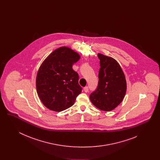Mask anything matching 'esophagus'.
I'll return each instance as SVG.
<instances>
[{
  "instance_id": "esophagus-1",
  "label": "esophagus",
  "mask_w": 160,
  "mask_h": 160,
  "mask_svg": "<svg viewBox=\"0 0 160 160\" xmlns=\"http://www.w3.org/2000/svg\"><path fill=\"white\" fill-rule=\"evenodd\" d=\"M84 91L85 92H88L89 91V88L88 86L84 87Z\"/></svg>"
}]
</instances>
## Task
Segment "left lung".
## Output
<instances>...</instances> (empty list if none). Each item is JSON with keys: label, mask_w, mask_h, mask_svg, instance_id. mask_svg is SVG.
Wrapping results in <instances>:
<instances>
[{"label": "left lung", "mask_w": 160, "mask_h": 160, "mask_svg": "<svg viewBox=\"0 0 160 160\" xmlns=\"http://www.w3.org/2000/svg\"><path fill=\"white\" fill-rule=\"evenodd\" d=\"M101 68L98 83L89 96L92 104L103 111H111L123 99L127 83L119 64L114 59L103 54H98Z\"/></svg>", "instance_id": "obj_1"}]
</instances>
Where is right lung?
Instances as JSON below:
<instances>
[{"label": "right lung", "instance_id": "1", "mask_svg": "<svg viewBox=\"0 0 160 160\" xmlns=\"http://www.w3.org/2000/svg\"><path fill=\"white\" fill-rule=\"evenodd\" d=\"M80 58L69 48L62 47L53 52L41 65L37 91L43 104L50 110L61 112L68 108L81 93L78 74L72 69Z\"/></svg>", "mask_w": 160, "mask_h": 160}]
</instances>
